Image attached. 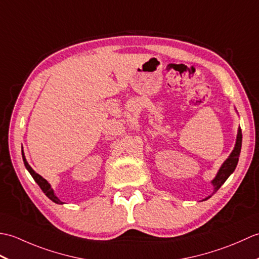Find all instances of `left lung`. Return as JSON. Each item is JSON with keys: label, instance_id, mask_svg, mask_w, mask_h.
<instances>
[{"label": "left lung", "instance_id": "8db88e82", "mask_svg": "<svg viewBox=\"0 0 259 259\" xmlns=\"http://www.w3.org/2000/svg\"><path fill=\"white\" fill-rule=\"evenodd\" d=\"M241 141H243V136H241V129L239 128L235 149L233 150L232 153H230V156L228 157L227 160L223 163V166L221 167V169H219L216 178L212 180V185L214 187V192L221 188L222 185L227 180V178L234 172V170L236 169V166H237V163H238L240 149H241ZM208 198H210V196L207 197L205 200H207Z\"/></svg>", "mask_w": 259, "mask_h": 259}]
</instances>
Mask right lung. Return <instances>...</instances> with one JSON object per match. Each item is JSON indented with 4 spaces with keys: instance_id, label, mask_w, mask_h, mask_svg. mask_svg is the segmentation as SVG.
I'll use <instances>...</instances> for the list:
<instances>
[{
    "instance_id": "right-lung-1",
    "label": "right lung",
    "mask_w": 259,
    "mask_h": 259,
    "mask_svg": "<svg viewBox=\"0 0 259 259\" xmlns=\"http://www.w3.org/2000/svg\"><path fill=\"white\" fill-rule=\"evenodd\" d=\"M22 158H23V161H24V166H25V168L29 170V172L31 174V176L33 177V179L35 180V183L40 186V188L42 189V191L45 192V194L50 198V199L52 200V201H54L56 203H63L61 200H59L58 199V197L54 195V192H53V190L51 189V186L49 185V183L48 181L45 179V178H42L40 175L38 174H36L34 170H33L31 167H30V164L27 163V161H26V159H25V157H24V153H23V150H22Z\"/></svg>"
}]
</instances>
